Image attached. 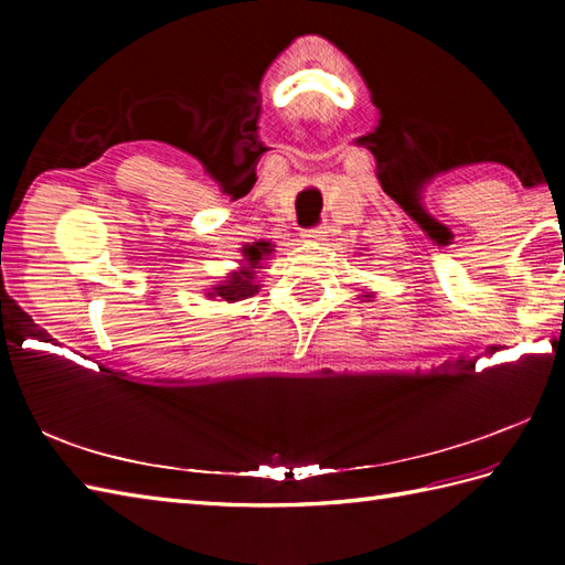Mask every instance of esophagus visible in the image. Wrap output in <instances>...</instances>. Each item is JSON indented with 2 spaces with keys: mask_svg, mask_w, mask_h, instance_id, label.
<instances>
[{
  "mask_svg": "<svg viewBox=\"0 0 565 565\" xmlns=\"http://www.w3.org/2000/svg\"><path fill=\"white\" fill-rule=\"evenodd\" d=\"M326 227H308V231H301V237L308 239V243H318V239H326Z\"/></svg>",
  "mask_w": 565,
  "mask_h": 565,
  "instance_id": "esophagus-1",
  "label": "esophagus"
}]
</instances>
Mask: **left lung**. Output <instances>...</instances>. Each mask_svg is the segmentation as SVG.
Instances as JSON below:
<instances>
[{
	"instance_id": "8db88e82",
	"label": "left lung",
	"mask_w": 565,
	"mask_h": 565,
	"mask_svg": "<svg viewBox=\"0 0 565 565\" xmlns=\"http://www.w3.org/2000/svg\"><path fill=\"white\" fill-rule=\"evenodd\" d=\"M374 296H376L374 291H364L362 296H359V301H364V303H366V301H371V298H374Z\"/></svg>"
}]
</instances>
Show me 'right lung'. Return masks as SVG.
<instances>
[{
	"instance_id": "add662e5",
	"label": "right lung",
	"mask_w": 565,
	"mask_h": 565,
	"mask_svg": "<svg viewBox=\"0 0 565 565\" xmlns=\"http://www.w3.org/2000/svg\"><path fill=\"white\" fill-rule=\"evenodd\" d=\"M274 243L269 239H259V243H247L243 249H239V257L233 271H227V276L218 284H213L211 289H203L206 291V298L211 301H227V303H237V301H245V298L255 296L262 289V271L259 269H267L264 267V262L271 257L274 252Z\"/></svg>"
}]
</instances>
